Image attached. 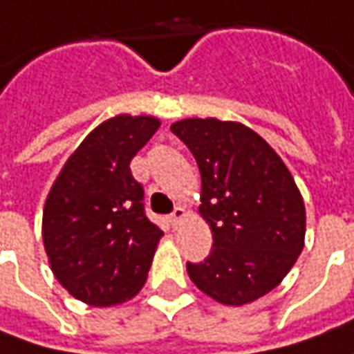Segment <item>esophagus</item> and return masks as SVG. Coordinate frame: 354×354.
<instances>
[{
  "mask_svg": "<svg viewBox=\"0 0 354 354\" xmlns=\"http://www.w3.org/2000/svg\"><path fill=\"white\" fill-rule=\"evenodd\" d=\"M186 217H188L186 209H184L182 205H178L176 209H174V214L170 215V219H172V225L180 227L182 223H184V221H186Z\"/></svg>",
  "mask_w": 354,
  "mask_h": 354,
  "instance_id": "esophagus-1",
  "label": "esophagus"
}]
</instances>
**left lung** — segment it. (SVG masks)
<instances>
[{"label":"left lung","mask_w":354,"mask_h":354,"mask_svg":"<svg viewBox=\"0 0 354 354\" xmlns=\"http://www.w3.org/2000/svg\"><path fill=\"white\" fill-rule=\"evenodd\" d=\"M201 174L200 215L214 247L188 262L189 280L225 306H245L274 290L306 241V205L284 160L259 133L215 117L170 125Z\"/></svg>","instance_id":"left-lung-1"}]
</instances>
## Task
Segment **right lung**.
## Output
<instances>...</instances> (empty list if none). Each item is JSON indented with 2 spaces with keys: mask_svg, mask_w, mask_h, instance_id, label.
Wrapping results in <instances>:
<instances>
[{
  "mask_svg": "<svg viewBox=\"0 0 354 354\" xmlns=\"http://www.w3.org/2000/svg\"><path fill=\"white\" fill-rule=\"evenodd\" d=\"M160 127L153 115L119 113L82 140L60 168L43 207L48 264L70 296L93 308L135 298L162 231L142 209L131 160Z\"/></svg>",
  "mask_w": 354,
  "mask_h": 354,
  "instance_id": "add662e5",
  "label": "right lung"
}]
</instances>
